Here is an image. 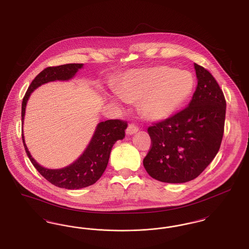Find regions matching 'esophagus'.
<instances>
[{"label":"esophagus","instance_id":"34e87169","mask_svg":"<svg viewBox=\"0 0 249 249\" xmlns=\"http://www.w3.org/2000/svg\"><path fill=\"white\" fill-rule=\"evenodd\" d=\"M137 132H138V128L135 125H133V124H130L128 126L127 130H126V133L128 135H132V134H134V133H136Z\"/></svg>","mask_w":249,"mask_h":249}]
</instances>
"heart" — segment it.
I'll list each match as a JSON object with an SVG mask.
<instances>
[{"mask_svg": "<svg viewBox=\"0 0 249 249\" xmlns=\"http://www.w3.org/2000/svg\"><path fill=\"white\" fill-rule=\"evenodd\" d=\"M194 88L195 78L189 71L167 66L130 70L113 85L120 100L138 103L141 114L151 122L174 116L188 102Z\"/></svg>", "mask_w": 249, "mask_h": 249, "instance_id": "b5f03b06", "label": "heart"}]
</instances>
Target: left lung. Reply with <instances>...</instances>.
<instances>
[{
  "label": "left lung",
  "mask_w": 249,
  "mask_h": 249,
  "mask_svg": "<svg viewBox=\"0 0 249 249\" xmlns=\"http://www.w3.org/2000/svg\"><path fill=\"white\" fill-rule=\"evenodd\" d=\"M197 87L188 106L147 129L152 146L143 164L162 182L183 183L200 175L219 150L226 101L213 76L194 64Z\"/></svg>",
  "instance_id": "8db88e82"
}]
</instances>
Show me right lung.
I'll list each match as a JSON object with an SVG mask.
<instances>
[{
	"label": "right lung",
	"mask_w": 249,
	"mask_h": 249,
	"mask_svg": "<svg viewBox=\"0 0 249 249\" xmlns=\"http://www.w3.org/2000/svg\"><path fill=\"white\" fill-rule=\"evenodd\" d=\"M84 67V64H66L58 67H50L38 74L31 83L21 104V122L24 123L25 110L31 94L42 85L55 81H70ZM127 123L118 119H110L100 122L88 143L87 148L71 164L51 169L40 165L36 161L25 144L22 130V141L27 156L36 170L53 185L76 190L94 184L102 176L107 167L112 147L117 140L125 137Z\"/></svg>",
	"instance_id": "add662e5"
}]
</instances>
